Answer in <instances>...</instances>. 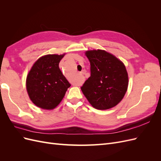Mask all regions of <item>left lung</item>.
I'll return each mask as SVG.
<instances>
[{"label":"left lung","instance_id":"left-lung-1","mask_svg":"<svg viewBox=\"0 0 161 161\" xmlns=\"http://www.w3.org/2000/svg\"><path fill=\"white\" fill-rule=\"evenodd\" d=\"M91 76L81 87L89 103L99 110L111 109L123 99L128 90V75L122 61L103 50H87Z\"/></svg>","mask_w":161,"mask_h":161}]
</instances>
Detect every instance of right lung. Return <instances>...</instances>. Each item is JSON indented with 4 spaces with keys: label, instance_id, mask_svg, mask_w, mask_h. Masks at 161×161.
I'll use <instances>...</instances> for the list:
<instances>
[{
    "label": "right lung",
    "instance_id": "right-lung-1",
    "mask_svg": "<svg viewBox=\"0 0 161 161\" xmlns=\"http://www.w3.org/2000/svg\"><path fill=\"white\" fill-rule=\"evenodd\" d=\"M66 53L47 54L32 66L26 79V89L32 103L43 109L56 108L70 84L62 75L59 63Z\"/></svg>",
    "mask_w": 161,
    "mask_h": 161
}]
</instances>
